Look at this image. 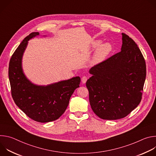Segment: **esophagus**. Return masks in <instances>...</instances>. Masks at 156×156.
I'll return each instance as SVG.
<instances>
[{"mask_svg": "<svg viewBox=\"0 0 156 156\" xmlns=\"http://www.w3.org/2000/svg\"><path fill=\"white\" fill-rule=\"evenodd\" d=\"M87 80V77H86V76H83V77H82V78H81V81H82V83H83V84H84V83H86V82Z\"/></svg>", "mask_w": 156, "mask_h": 156, "instance_id": "34e87169", "label": "esophagus"}]
</instances>
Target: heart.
<instances>
[{
	"label": "heart",
	"instance_id": "obj_1",
	"mask_svg": "<svg viewBox=\"0 0 156 156\" xmlns=\"http://www.w3.org/2000/svg\"><path fill=\"white\" fill-rule=\"evenodd\" d=\"M101 43L102 41L98 39L93 41L91 44L92 49H95L96 48H97L94 52L91 60V63L93 65H96L102 63L106 58L111 51H112V47L110 43Z\"/></svg>",
	"mask_w": 156,
	"mask_h": 156
}]
</instances>
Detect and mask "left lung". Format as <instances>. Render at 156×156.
<instances>
[{"instance_id": "obj_1", "label": "left lung", "mask_w": 156, "mask_h": 156, "mask_svg": "<svg viewBox=\"0 0 156 156\" xmlns=\"http://www.w3.org/2000/svg\"><path fill=\"white\" fill-rule=\"evenodd\" d=\"M121 51L93 66L86 81L91 108L104 120L124 118L140 103L146 76L137 44L122 33Z\"/></svg>"}]
</instances>
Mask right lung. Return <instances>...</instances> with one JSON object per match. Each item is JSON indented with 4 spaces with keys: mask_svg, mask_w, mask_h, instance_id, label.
<instances>
[{
    "mask_svg": "<svg viewBox=\"0 0 156 156\" xmlns=\"http://www.w3.org/2000/svg\"><path fill=\"white\" fill-rule=\"evenodd\" d=\"M37 36L39 32L31 33L17 48L10 60L9 77L16 105L33 120L47 123L58 119L65 112L72 94L80 87L81 79L75 76L48 85L36 84L28 79L22 59L28 41Z\"/></svg>",
    "mask_w": 156,
    "mask_h": 156,
    "instance_id": "obj_1",
    "label": "right lung"
}]
</instances>
